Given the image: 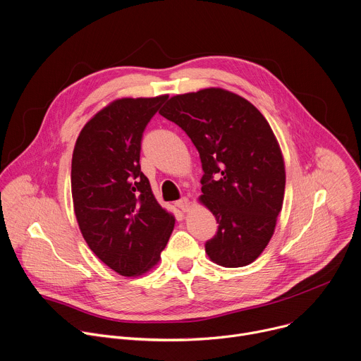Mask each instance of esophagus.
I'll use <instances>...</instances> for the list:
<instances>
[{
    "mask_svg": "<svg viewBox=\"0 0 361 361\" xmlns=\"http://www.w3.org/2000/svg\"><path fill=\"white\" fill-rule=\"evenodd\" d=\"M176 206L181 210V212H188L190 210V200L187 197L180 199L178 202H176Z\"/></svg>",
    "mask_w": 361,
    "mask_h": 361,
    "instance_id": "esophagus-1",
    "label": "esophagus"
}]
</instances>
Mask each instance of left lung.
I'll use <instances>...</instances> for the list:
<instances>
[{"instance_id":"left-lung-1","label":"left lung","mask_w":361,"mask_h":361,"mask_svg":"<svg viewBox=\"0 0 361 361\" xmlns=\"http://www.w3.org/2000/svg\"><path fill=\"white\" fill-rule=\"evenodd\" d=\"M159 114L200 154L199 200L219 223L206 253L224 268L252 264L275 232L285 192L283 157L268 121L245 97L220 87L173 96Z\"/></svg>"}]
</instances>
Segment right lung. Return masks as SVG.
<instances>
[{"label": "right lung", "mask_w": 361, "mask_h": 361, "mask_svg": "<svg viewBox=\"0 0 361 361\" xmlns=\"http://www.w3.org/2000/svg\"><path fill=\"white\" fill-rule=\"evenodd\" d=\"M167 97L114 101L83 126L73 149L72 197L82 236L122 276L154 268L174 228V216L158 204L140 166L144 129Z\"/></svg>", "instance_id": "obj_1"}]
</instances>
